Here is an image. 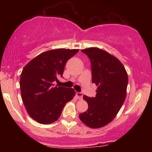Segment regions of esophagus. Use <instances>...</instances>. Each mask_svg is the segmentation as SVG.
Instances as JSON below:
<instances>
[{
	"label": "esophagus",
	"instance_id": "esophagus-1",
	"mask_svg": "<svg viewBox=\"0 0 152 152\" xmlns=\"http://www.w3.org/2000/svg\"><path fill=\"white\" fill-rule=\"evenodd\" d=\"M76 96H77L78 99H82V98H83V94L81 92H77L76 93Z\"/></svg>",
	"mask_w": 152,
	"mask_h": 152
}]
</instances>
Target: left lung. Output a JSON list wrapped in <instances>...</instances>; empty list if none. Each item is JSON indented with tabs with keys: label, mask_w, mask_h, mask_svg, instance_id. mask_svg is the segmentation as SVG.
Here are the masks:
<instances>
[{
	"label": "left lung",
	"mask_w": 152,
	"mask_h": 152,
	"mask_svg": "<svg viewBox=\"0 0 152 152\" xmlns=\"http://www.w3.org/2000/svg\"><path fill=\"white\" fill-rule=\"evenodd\" d=\"M81 51L90 59L92 83L98 88L95 97L83 96L88 108L79 114V118L90 128H101L114 119L123 105L128 75L121 61L105 50L88 48Z\"/></svg>",
	"instance_id": "8db88e82"
}]
</instances>
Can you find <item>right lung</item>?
<instances>
[{"label":"right lung","mask_w":152,"mask_h":152,"mask_svg":"<svg viewBox=\"0 0 152 152\" xmlns=\"http://www.w3.org/2000/svg\"><path fill=\"white\" fill-rule=\"evenodd\" d=\"M78 49L58 48L47 50L31 61L20 74L21 98L28 114L42 124H48L60 117L64 106L72 100L75 91L54 86L53 81L64 73L66 62Z\"/></svg>","instance_id":"add662e5"}]
</instances>
